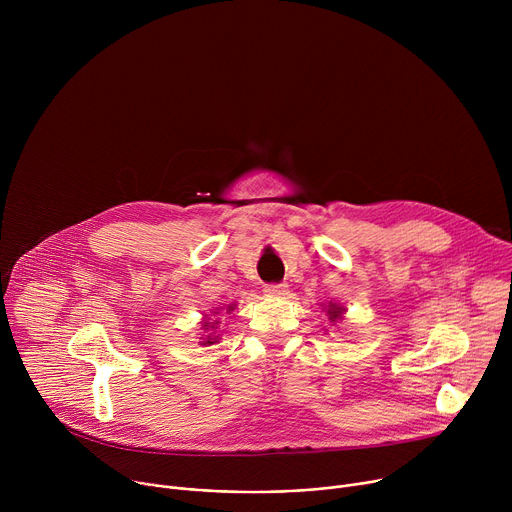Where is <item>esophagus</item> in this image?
Masks as SVG:
<instances>
[{"mask_svg":"<svg viewBox=\"0 0 512 512\" xmlns=\"http://www.w3.org/2000/svg\"><path fill=\"white\" fill-rule=\"evenodd\" d=\"M265 294H267V296H273V298L285 296V294H287V285H283V283H271V285H265Z\"/></svg>","mask_w":512,"mask_h":512,"instance_id":"obj_1","label":"esophagus"}]
</instances>
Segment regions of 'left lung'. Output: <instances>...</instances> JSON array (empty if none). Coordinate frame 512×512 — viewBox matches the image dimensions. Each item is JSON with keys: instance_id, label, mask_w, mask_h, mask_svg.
I'll list each match as a JSON object with an SVG mask.
<instances>
[{"instance_id": "1", "label": "left lung", "mask_w": 512, "mask_h": 512, "mask_svg": "<svg viewBox=\"0 0 512 512\" xmlns=\"http://www.w3.org/2000/svg\"><path fill=\"white\" fill-rule=\"evenodd\" d=\"M322 310L326 312L328 322H330L332 326H334V324H338V322H342V320H344V314H346V308H344V306H340V304H336V302L326 304Z\"/></svg>"}]
</instances>
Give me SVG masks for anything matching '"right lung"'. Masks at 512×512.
Returning <instances> with one entry per match:
<instances>
[{
    "label": "right lung",
    "instance_id": "obj_1",
    "mask_svg": "<svg viewBox=\"0 0 512 512\" xmlns=\"http://www.w3.org/2000/svg\"><path fill=\"white\" fill-rule=\"evenodd\" d=\"M235 306L237 304H229V306H225V308H214L212 310V318H208V316H204L202 318V322H200V328H202V336H200V346H210V344H216L218 340H221V336L216 334V328H218V324H221V320H218L216 316L220 314L221 311L224 312L221 316H227V314H233V310H235Z\"/></svg>",
    "mask_w": 512,
    "mask_h": 512
}]
</instances>
